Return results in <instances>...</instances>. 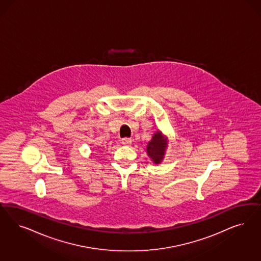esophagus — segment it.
Returning a JSON list of instances; mask_svg holds the SVG:
<instances>
[{
  "label": "esophagus",
  "mask_w": 261,
  "mask_h": 261,
  "mask_svg": "<svg viewBox=\"0 0 261 261\" xmlns=\"http://www.w3.org/2000/svg\"><path fill=\"white\" fill-rule=\"evenodd\" d=\"M132 143H133V140H132L130 138L125 137V138H123V139H122V144H123V145H126V146H130Z\"/></svg>",
  "instance_id": "esophagus-1"
}]
</instances>
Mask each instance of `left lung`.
Here are the masks:
<instances>
[{
  "mask_svg": "<svg viewBox=\"0 0 261 261\" xmlns=\"http://www.w3.org/2000/svg\"><path fill=\"white\" fill-rule=\"evenodd\" d=\"M168 147V139L162 135L160 130L154 133L151 136V141H149L146 146V151L153 163L160 164L164 159L165 151Z\"/></svg>",
  "mask_w": 261,
  "mask_h": 261,
  "instance_id": "8db88e82",
  "label": "left lung"
}]
</instances>
